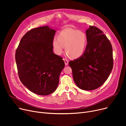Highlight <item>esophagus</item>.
Returning <instances> with one entry per match:
<instances>
[{
  "label": "esophagus",
  "instance_id": "34e87169",
  "mask_svg": "<svg viewBox=\"0 0 126 126\" xmlns=\"http://www.w3.org/2000/svg\"><path fill=\"white\" fill-rule=\"evenodd\" d=\"M64 61L65 65H68V61L67 60L64 59Z\"/></svg>",
  "mask_w": 126,
  "mask_h": 126
}]
</instances>
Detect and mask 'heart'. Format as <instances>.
Here are the masks:
<instances>
[{
    "instance_id": "heart-1",
    "label": "heart",
    "mask_w": 126,
    "mask_h": 126,
    "mask_svg": "<svg viewBox=\"0 0 126 126\" xmlns=\"http://www.w3.org/2000/svg\"><path fill=\"white\" fill-rule=\"evenodd\" d=\"M52 42L55 54L61 55L65 48L67 55L73 59L81 57L86 50L87 37L85 32L71 29H64L60 32Z\"/></svg>"
}]
</instances>
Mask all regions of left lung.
I'll return each mask as SVG.
<instances>
[{
  "label": "left lung",
  "instance_id": "1",
  "mask_svg": "<svg viewBox=\"0 0 126 126\" xmlns=\"http://www.w3.org/2000/svg\"><path fill=\"white\" fill-rule=\"evenodd\" d=\"M103 32L93 26L86 31L87 47L80 58L69 62L77 86L92 90L107 80L113 68V51L110 42Z\"/></svg>",
  "mask_w": 126,
  "mask_h": 126
}]
</instances>
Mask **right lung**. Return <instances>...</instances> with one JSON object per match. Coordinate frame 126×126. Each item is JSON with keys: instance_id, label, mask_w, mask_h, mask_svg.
<instances>
[{"instance_id": "1", "label": "right lung", "mask_w": 126, "mask_h": 126, "mask_svg": "<svg viewBox=\"0 0 126 126\" xmlns=\"http://www.w3.org/2000/svg\"><path fill=\"white\" fill-rule=\"evenodd\" d=\"M56 32L49 26L32 29L22 38L16 51L20 80L29 90L40 95L50 94L56 90L65 67L62 58L53 52Z\"/></svg>"}]
</instances>
